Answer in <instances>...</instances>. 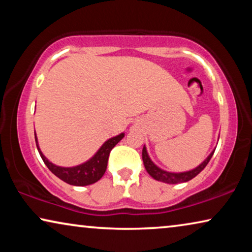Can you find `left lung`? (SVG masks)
<instances>
[{
    "mask_svg": "<svg viewBox=\"0 0 252 252\" xmlns=\"http://www.w3.org/2000/svg\"><path fill=\"white\" fill-rule=\"evenodd\" d=\"M215 150L216 149H213L212 153L210 154L209 156L205 158L204 161L199 164L197 167L192 168V170H190V171L178 172V173H175V172H167V171L163 170V168L158 167L157 165L150 159L146 146H143V149H142V159H143L144 167H146L148 173L151 175V178H154L155 180H157V181L165 182V184L174 185V184H181V182H187L189 180H191L192 178H195L198 173H201V172L204 170V167L206 166V165H208L210 159H211Z\"/></svg>",
    "mask_w": 252,
    "mask_h": 252,
    "instance_id": "1",
    "label": "left lung"
}]
</instances>
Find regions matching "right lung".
<instances>
[{"mask_svg": "<svg viewBox=\"0 0 252 252\" xmlns=\"http://www.w3.org/2000/svg\"><path fill=\"white\" fill-rule=\"evenodd\" d=\"M124 136H125V133H120L119 135L113 136L108 141H105V142L102 144V147L97 150V153H96L92 158H89V159L87 161H85V163L72 167L58 166V165H55L51 163V161L48 160V158L44 156L42 151L40 149L39 143H37L36 134L35 142L37 150H39V154L41 158H42V160L44 161V164L47 165V167L49 168L57 178H60L61 180H63L68 185L80 186V187H82V186L95 184V182H97L99 179L103 177V174H104L106 171V166H108L110 151L112 150V148L115 147Z\"/></svg>", "mask_w": 252, "mask_h": 252, "instance_id": "1", "label": "right lung"}]
</instances>
